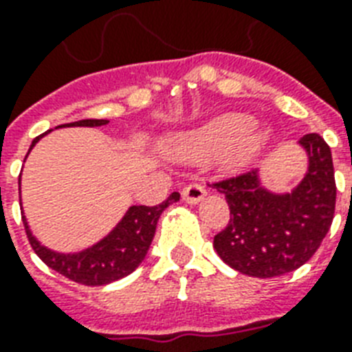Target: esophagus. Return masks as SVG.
I'll return each mask as SVG.
<instances>
[{
	"mask_svg": "<svg viewBox=\"0 0 352 352\" xmlns=\"http://www.w3.org/2000/svg\"><path fill=\"white\" fill-rule=\"evenodd\" d=\"M204 197H206V190H204V186H201V184H188V186L182 190V199H184L188 204H199Z\"/></svg>",
	"mask_w": 352,
	"mask_h": 352,
	"instance_id": "34e87169",
	"label": "esophagus"
}]
</instances>
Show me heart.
Here are the masks:
<instances>
[{
  "instance_id": "obj_1",
  "label": "heart",
  "mask_w": 352,
  "mask_h": 352,
  "mask_svg": "<svg viewBox=\"0 0 352 352\" xmlns=\"http://www.w3.org/2000/svg\"><path fill=\"white\" fill-rule=\"evenodd\" d=\"M254 126L256 120L246 113H223L197 129L179 135L177 148L197 157L225 153L226 164L239 168L261 153L270 140L267 129Z\"/></svg>"
}]
</instances>
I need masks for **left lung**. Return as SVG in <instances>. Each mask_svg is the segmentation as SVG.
Wrapping results in <instances>:
<instances>
[{
    "label": "left lung",
    "instance_id": "1",
    "mask_svg": "<svg viewBox=\"0 0 352 352\" xmlns=\"http://www.w3.org/2000/svg\"><path fill=\"white\" fill-rule=\"evenodd\" d=\"M307 171L289 192L263 182L259 170L215 184L230 206V223L214 237V248L234 270L252 278H276L305 265L320 248L334 217L333 155L318 133L298 140Z\"/></svg>",
    "mask_w": 352,
    "mask_h": 352
}]
</instances>
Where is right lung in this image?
Segmentation results:
<instances>
[{
  "label": "right lung",
  "mask_w": 352,
  "mask_h": 352,
  "mask_svg": "<svg viewBox=\"0 0 352 352\" xmlns=\"http://www.w3.org/2000/svg\"><path fill=\"white\" fill-rule=\"evenodd\" d=\"M107 126V120H78L71 124H62L60 127H100ZM52 129L45 131L40 137L32 140L29 148V153L32 151L40 138L49 135ZM27 153V157H29ZM25 157V159H27ZM21 184V179H19ZM21 190V186H19ZM181 195L173 192L164 203L159 206H129L127 212L122 215V219L113 226L109 234L104 235L95 245L87 246L78 252H58L49 246L41 245L40 239L32 234L29 226V221L21 212L25 232L30 241V246L34 248L41 261L47 267L56 270L65 278L73 279L76 283L87 285V287H100V285H109L113 281L126 278L131 274L140 263L146 259V254L149 250V245L155 237L157 223H159L160 214L164 212L171 203H177Z\"/></svg>",
  "instance_id": "right-lung-1"
}]
</instances>
